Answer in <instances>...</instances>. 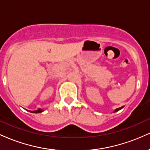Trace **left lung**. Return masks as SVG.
Listing matches in <instances>:
<instances>
[{
  "mask_svg": "<svg viewBox=\"0 0 150 150\" xmlns=\"http://www.w3.org/2000/svg\"><path fill=\"white\" fill-rule=\"evenodd\" d=\"M123 107H124V106H121V107H120V108H116V109H115V110H114V111H113V113H115V112H117V111H119V110H120V109H122V108H123Z\"/></svg>",
  "mask_w": 150,
  "mask_h": 150,
  "instance_id": "8db88e82",
  "label": "left lung"
}]
</instances>
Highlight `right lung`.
Returning a JSON list of instances; mask_svg holds the SVG:
<instances>
[{
    "label": "right lung",
    "instance_id": "obj_1",
    "mask_svg": "<svg viewBox=\"0 0 150 150\" xmlns=\"http://www.w3.org/2000/svg\"><path fill=\"white\" fill-rule=\"evenodd\" d=\"M30 113H42L44 111V110L42 109V108H39V109L36 110V111H29Z\"/></svg>",
    "mask_w": 150,
    "mask_h": 150
}]
</instances>
